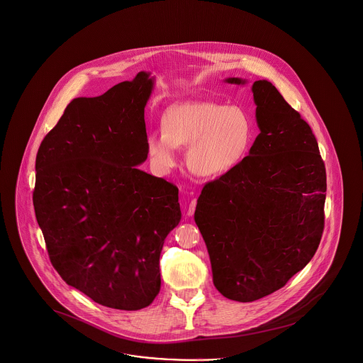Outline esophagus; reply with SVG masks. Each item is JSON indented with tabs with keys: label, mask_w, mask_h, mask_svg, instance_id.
Here are the masks:
<instances>
[{
	"label": "esophagus",
	"mask_w": 363,
	"mask_h": 363,
	"mask_svg": "<svg viewBox=\"0 0 363 363\" xmlns=\"http://www.w3.org/2000/svg\"><path fill=\"white\" fill-rule=\"evenodd\" d=\"M195 206H196V201L195 199H192L190 202V205H189V209H187V216L191 217L192 214H194V211H195Z\"/></svg>",
	"instance_id": "esophagus-1"
}]
</instances>
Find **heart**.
Segmentation results:
<instances>
[{"label":"heart","instance_id":"b5f03b06","mask_svg":"<svg viewBox=\"0 0 363 363\" xmlns=\"http://www.w3.org/2000/svg\"><path fill=\"white\" fill-rule=\"evenodd\" d=\"M162 131L146 135V153L157 174H168L179 162V146H189L191 172L218 177L233 169L247 153L252 123L239 106L187 101L171 105L161 120Z\"/></svg>","mask_w":363,"mask_h":363}]
</instances>
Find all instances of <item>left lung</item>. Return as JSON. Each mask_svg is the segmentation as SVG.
Masks as SVG:
<instances>
[{"label":"left lung","instance_id":"obj_1","mask_svg":"<svg viewBox=\"0 0 363 363\" xmlns=\"http://www.w3.org/2000/svg\"><path fill=\"white\" fill-rule=\"evenodd\" d=\"M251 91L259 134L247 157L203 187L194 214L213 284L236 302L286 286L310 262L324 230L326 172L315 136L270 82H254Z\"/></svg>","mask_w":363,"mask_h":363}]
</instances>
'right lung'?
Segmentation results:
<instances>
[{"label":"right lung","mask_w":363,"mask_h":363,"mask_svg":"<svg viewBox=\"0 0 363 363\" xmlns=\"http://www.w3.org/2000/svg\"><path fill=\"white\" fill-rule=\"evenodd\" d=\"M154 77L139 72L77 98L45 136L33 202L61 279L99 305L139 310L161 288L160 255L179 225V190L140 171Z\"/></svg>","instance_id":"right-lung-1"}]
</instances>
